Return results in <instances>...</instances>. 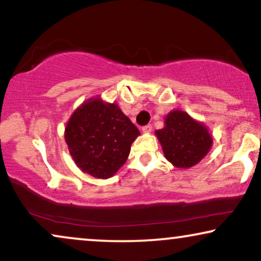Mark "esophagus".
Listing matches in <instances>:
<instances>
[{
    "mask_svg": "<svg viewBox=\"0 0 261 261\" xmlns=\"http://www.w3.org/2000/svg\"><path fill=\"white\" fill-rule=\"evenodd\" d=\"M151 130H152L151 124H146V126L142 127V132H144V133H149Z\"/></svg>",
    "mask_w": 261,
    "mask_h": 261,
    "instance_id": "obj_1",
    "label": "esophagus"
}]
</instances>
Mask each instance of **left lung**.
<instances>
[{"instance_id":"8db88e82","label":"left lung","mask_w":261,"mask_h":261,"mask_svg":"<svg viewBox=\"0 0 261 261\" xmlns=\"http://www.w3.org/2000/svg\"><path fill=\"white\" fill-rule=\"evenodd\" d=\"M165 126L155 132L164 155L178 169H190L206 155L213 138L202 122L188 113L172 110L165 116Z\"/></svg>"}]
</instances>
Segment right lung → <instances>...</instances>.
I'll return each mask as SVG.
<instances>
[{
	"label": "right lung",
	"instance_id": "right-lung-1",
	"mask_svg": "<svg viewBox=\"0 0 261 261\" xmlns=\"http://www.w3.org/2000/svg\"><path fill=\"white\" fill-rule=\"evenodd\" d=\"M140 132L115 103L90 98L74 110L65 128V141L76 165L107 179L126 163Z\"/></svg>",
	"mask_w": 261,
	"mask_h": 261
}]
</instances>
